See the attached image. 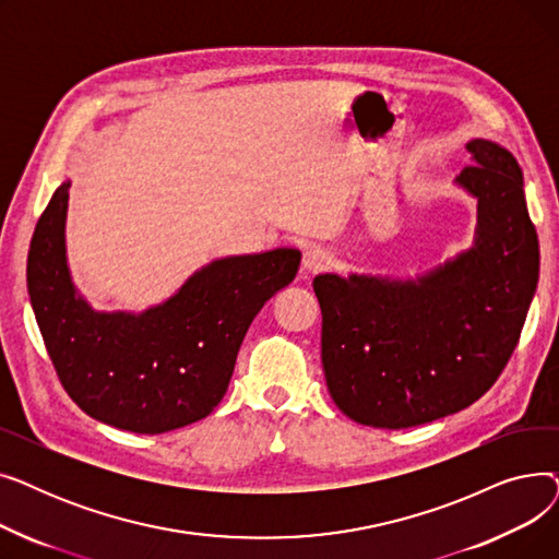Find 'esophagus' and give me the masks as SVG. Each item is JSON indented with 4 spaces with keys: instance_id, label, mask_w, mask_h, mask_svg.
<instances>
[{
    "instance_id": "obj_1",
    "label": "esophagus",
    "mask_w": 559,
    "mask_h": 559,
    "mask_svg": "<svg viewBox=\"0 0 559 559\" xmlns=\"http://www.w3.org/2000/svg\"><path fill=\"white\" fill-rule=\"evenodd\" d=\"M331 253L324 251V249H306L304 251V258H301V274L304 276H312V274H319L331 267Z\"/></svg>"
}]
</instances>
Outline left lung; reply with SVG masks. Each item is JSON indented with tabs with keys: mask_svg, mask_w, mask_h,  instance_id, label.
<instances>
[{
	"mask_svg": "<svg viewBox=\"0 0 559 559\" xmlns=\"http://www.w3.org/2000/svg\"><path fill=\"white\" fill-rule=\"evenodd\" d=\"M455 186L478 201L474 245L417 276L319 274L321 365L342 413L413 428L478 401L508 365L539 281L523 174L498 142H466Z\"/></svg>",
	"mask_w": 559,
	"mask_h": 559,
	"instance_id": "obj_1",
	"label": "left lung"
}]
</instances>
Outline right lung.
<instances>
[{
	"instance_id": "add662e5",
	"label": "right lung",
	"mask_w": 559,
	"mask_h": 559,
	"mask_svg": "<svg viewBox=\"0 0 559 559\" xmlns=\"http://www.w3.org/2000/svg\"><path fill=\"white\" fill-rule=\"evenodd\" d=\"M68 199L70 181L51 194L26 258L28 299L66 392L85 415L138 435L209 417L253 317L295 281L301 251L219 258L158 306L95 310L68 264Z\"/></svg>"
}]
</instances>
